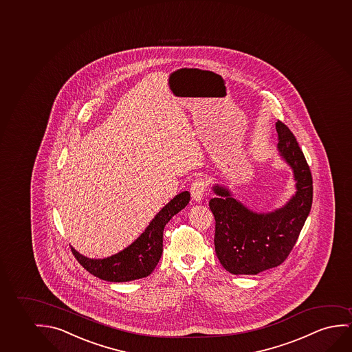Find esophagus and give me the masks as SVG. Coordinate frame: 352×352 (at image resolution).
<instances>
[{
    "label": "esophagus",
    "mask_w": 352,
    "mask_h": 352,
    "mask_svg": "<svg viewBox=\"0 0 352 352\" xmlns=\"http://www.w3.org/2000/svg\"><path fill=\"white\" fill-rule=\"evenodd\" d=\"M206 181L204 179H197L190 186V194L192 199L197 203H200L204 198V194L206 192Z\"/></svg>",
    "instance_id": "esophagus-1"
}]
</instances>
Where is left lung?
<instances>
[{"mask_svg": "<svg viewBox=\"0 0 352 352\" xmlns=\"http://www.w3.org/2000/svg\"><path fill=\"white\" fill-rule=\"evenodd\" d=\"M278 148L297 181V193L274 212L256 213L214 186L208 201L214 216V251L227 272L256 275L283 264L297 243L312 204V176L307 159L287 125L278 120Z\"/></svg>", "mask_w": 352, "mask_h": 352, "instance_id": "1", "label": "left lung"}]
</instances>
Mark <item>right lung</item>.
<instances>
[{"instance_id":"obj_1","label":"right lung","mask_w":352,"mask_h":352,"mask_svg":"<svg viewBox=\"0 0 352 352\" xmlns=\"http://www.w3.org/2000/svg\"><path fill=\"white\" fill-rule=\"evenodd\" d=\"M189 200V192L177 194L157 213L136 241L114 256L91 259L82 256L74 248H71V251L87 272L104 281L126 283L146 278L153 272L162 257L164 227L173 216L187 206Z\"/></svg>"}]
</instances>
